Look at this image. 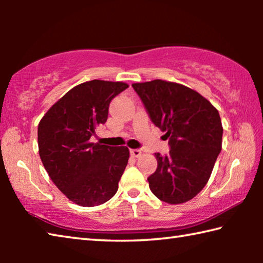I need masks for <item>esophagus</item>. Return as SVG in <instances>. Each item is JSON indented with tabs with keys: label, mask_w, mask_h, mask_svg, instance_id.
I'll return each instance as SVG.
<instances>
[{
	"label": "esophagus",
	"mask_w": 263,
	"mask_h": 263,
	"mask_svg": "<svg viewBox=\"0 0 263 263\" xmlns=\"http://www.w3.org/2000/svg\"><path fill=\"white\" fill-rule=\"evenodd\" d=\"M130 153L133 158H139L141 155V151L140 149H131Z\"/></svg>",
	"instance_id": "34e87169"
}]
</instances>
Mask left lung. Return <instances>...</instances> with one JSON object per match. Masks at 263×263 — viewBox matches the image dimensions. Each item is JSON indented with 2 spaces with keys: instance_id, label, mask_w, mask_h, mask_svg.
Wrapping results in <instances>:
<instances>
[{
  "instance_id": "8db88e82",
  "label": "left lung",
  "mask_w": 263,
  "mask_h": 263,
  "mask_svg": "<svg viewBox=\"0 0 263 263\" xmlns=\"http://www.w3.org/2000/svg\"><path fill=\"white\" fill-rule=\"evenodd\" d=\"M132 87L171 146L168 157L154 154L158 168L147 179L149 189L168 204L188 202L208 183L221 151L219 112L183 84L153 80Z\"/></svg>"
}]
</instances>
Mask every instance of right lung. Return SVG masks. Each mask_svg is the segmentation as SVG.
<instances>
[{"instance_id":"obj_1","label":"right lung","mask_w":263,"mask_h":263,"mask_svg":"<svg viewBox=\"0 0 263 263\" xmlns=\"http://www.w3.org/2000/svg\"><path fill=\"white\" fill-rule=\"evenodd\" d=\"M127 87L125 82L103 80L78 84L39 122L44 167L58 189L80 206L101 205L118 190L130 151L126 146L95 144L90 138L108 119L111 100Z\"/></svg>"}]
</instances>
